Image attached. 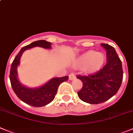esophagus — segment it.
Instances as JSON below:
<instances>
[{
  "mask_svg": "<svg viewBox=\"0 0 133 133\" xmlns=\"http://www.w3.org/2000/svg\"><path fill=\"white\" fill-rule=\"evenodd\" d=\"M75 78H76V76H75L74 74H71L69 75V80H74V79H75Z\"/></svg>",
  "mask_w": 133,
  "mask_h": 133,
  "instance_id": "34e87169",
  "label": "esophagus"
}]
</instances>
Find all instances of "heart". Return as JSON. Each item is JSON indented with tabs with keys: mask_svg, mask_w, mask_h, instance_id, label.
Returning <instances> with one entry per match:
<instances>
[{
	"mask_svg": "<svg viewBox=\"0 0 133 133\" xmlns=\"http://www.w3.org/2000/svg\"><path fill=\"white\" fill-rule=\"evenodd\" d=\"M105 62V55L101 52L89 50L82 54L77 58V63L81 65H85L90 71L98 70Z\"/></svg>",
	"mask_w": 133,
	"mask_h": 133,
	"instance_id": "obj_1",
	"label": "heart"
}]
</instances>
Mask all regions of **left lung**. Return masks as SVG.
Wrapping results in <instances>:
<instances>
[{
  "instance_id": "obj_1",
  "label": "left lung",
  "mask_w": 133,
  "mask_h": 133,
  "mask_svg": "<svg viewBox=\"0 0 133 133\" xmlns=\"http://www.w3.org/2000/svg\"><path fill=\"white\" fill-rule=\"evenodd\" d=\"M101 46L106 50V65L95 74L77 77L83 85L78 96L89 104H100L111 98L117 92L123 81L122 64L115 48L104 43Z\"/></svg>"
}]
</instances>
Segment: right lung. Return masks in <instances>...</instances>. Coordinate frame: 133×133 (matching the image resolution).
I'll return each instance as SVG.
<instances>
[{
    "label": "right lung",
    "instance_id": "add662e5",
    "mask_svg": "<svg viewBox=\"0 0 133 133\" xmlns=\"http://www.w3.org/2000/svg\"><path fill=\"white\" fill-rule=\"evenodd\" d=\"M52 43L44 40L35 41L20 50L15 57L11 65L10 73V80L14 91L22 101L34 107H42L51 102L54 99L57 93L58 88L62 82L68 80V76L63 77H53L50 80L41 87L30 88L21 83L18 77L17 68L20 64V59L22 54L26 50L35 46L42 47L45 49H50Z\"/></svg>",
    "mask_w": 133,
    "mask_h": 133
}]
</instances>
